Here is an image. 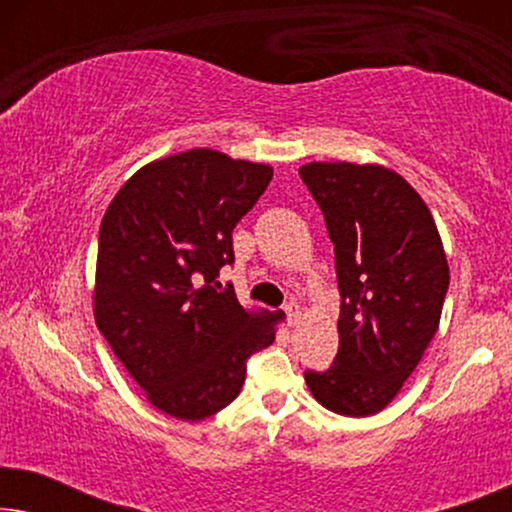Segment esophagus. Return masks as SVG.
<instances>
[{
  "label": "esophagus",
  "instance_id": "34e87169",
  "mask_svg": "<svg viewBox=\"0 0 512 512\" xmlns=\"http://www.w3.org/2000/svg\"><path fill=\"white\" fill-rule=\"evenodd\" d=\"M284 314H286V321H289V324H296V321L300 319V307L296 303H286Z\"/></svg>",
  "mask_w": 512,
  "mask_h": 512
}]
</instances>
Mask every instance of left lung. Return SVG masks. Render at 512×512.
<instances>
[{
    "label": "left lung",
    "mask_w": 512,
    "mask_h": 512,
    "mask_svg": "<svg viewBox=\"0 0 512 512\" xmlns=\"http://www.w3.org/2000/svg\"><path fill=\"white\" fill-rule=\"evenodd\" d=\"M300 179L326 219L340 291L338 354L305 382L338 415H375L438 331L450 286L443 242L419 193L387 167L310 163Z\"/></svg>",
    "instance_id": "left-lung-1"
}]
</instances>
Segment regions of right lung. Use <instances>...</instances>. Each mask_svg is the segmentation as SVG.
<instances>
[{
    "instance_id": "obj_1",
    "label": "right lung",
    "mask_w": 512,
    "mask_h": 512,
    "mask_svg": "<svg viewBox=\"0 0 512 512\" xmlns=\"http://www.w3.org/2000/svg\"><path fill=\"white\" fill-rule=\"evenodd\" d=\"M272 167L191 149L132 174L97 240L95 321L146 398L198 422L240 394L247 361L275 340L282 312H247L219 272L233 228Z\"/></svg>"
}]
</instances>
